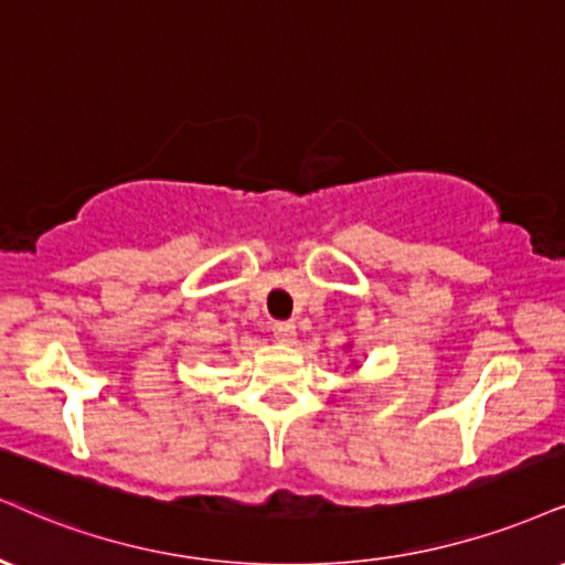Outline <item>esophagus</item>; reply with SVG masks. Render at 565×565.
Segmentation results:
<instances>
[{"instance_id": "1", "label": "esophagus", "mask_w": 565, "mask_h": 565, "mask_svg": "<svg viewBox=\"0 0 565 565\" xmlns=\"http://www.w3.org/2000/svg\"><path fill=\"white\" fill-rule=\"evenodd\" d=\"M295 323L291 321H276L274 323V339L276 342H284V344H289V342H295Z\"/></svg>"}]
</instances>
